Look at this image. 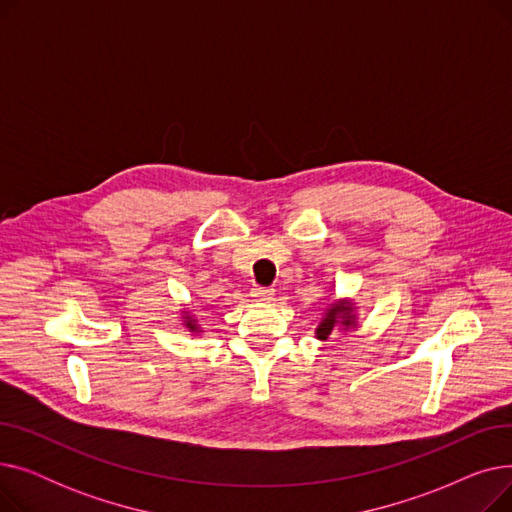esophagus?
<instances>
[{
	"mask_svg": "<svg viewBox=\"0 0 512 512\" xmlns=\"http://www.w3.org/2000/svg\"><path fill=\"white\" fill-rule=\"evenodd\" d=\"M251 294H253V299H255V301L270 303V301H274V294H276V290H274V288H265V286H255V288L251 290Z\"/></svg>",
	"mask_w": 512,
	"mask_h": 512,
	"instance_id": "esophagus-1",
	"label": "esophagus"
}]
</instances>
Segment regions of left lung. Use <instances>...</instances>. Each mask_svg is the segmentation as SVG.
Wrapping results in <instances>:
<instances>
[{"instance_id":"1","label":"left lung","mask_w":512,"mask_h":512,"mask_svg":"<svg viewBox=\"0 0 512 512\" xmlns=\"http://www.w3.org/2000/svg\"><path fill=\"white\" fill-rule=\"evenodd\" d=\"M351 328H357V315H355V307L351 301H336L334 305H330L321 317L319 326L315 330V336L319 340H328L330 334H334L336 330H344L348 332Z\"/></svg>"}]
</instances>
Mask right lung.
Instances as JSON below:
<instances>
[{
	"instance_id": "add662e5",
	"label": "right lung",
	"mask_w": 512,
	"mask_h": 512,
	"mask_svg": "<svg viewBox=\"0 0 512 512\" xmlns=\"http://www.w3.org/2000/svg\"><path fill=\"white\" fill-rule=\"evenodd\" d=\"M184 326L191 330V332H195V334H199L201 330H199V326H197V319L195 317H191V315H186L184 317Z\"/></svg>"
}]
</instances>
